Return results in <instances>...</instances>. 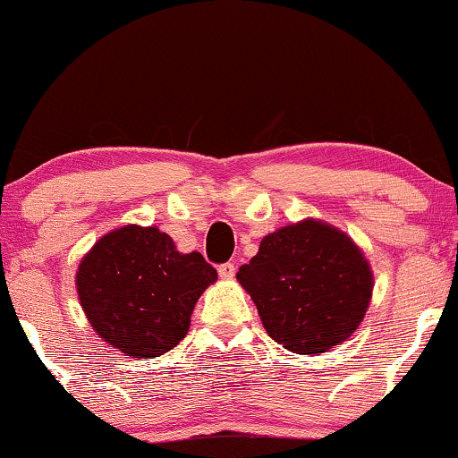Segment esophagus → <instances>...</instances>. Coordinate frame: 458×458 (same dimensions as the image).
Returning <instances> with one entry per match:
<instances>
[{"label":"esophagus","mask_w":458,"mask_h":458,"mask_svg":"<svg viewBox=\"0 0 458 458\" xmlns=\"http://www.w3.org/2000/svg\"><path fill=\"white\" fill-rule=\"evenodd\" d=\"M218 277H221V279H233L235 277V265H233V262H225V265H218Z\"/></svg>","instance_id":"1"}]
</instances>
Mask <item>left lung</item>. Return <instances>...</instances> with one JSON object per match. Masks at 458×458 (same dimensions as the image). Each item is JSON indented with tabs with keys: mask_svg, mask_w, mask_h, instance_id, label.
I'll use <instances>...</instances> for the list:
<instances>
[{
	"mask_svg": "<svg viewBox=\"0 0 458 458\" xmlns=\"http://www.w3.org/2000/svg\"><path fill=\"white\" fill-rule=\"evenodd\" d=\"M267 334L296 354L346 342L371 302L373 273L360 248L327 223L306 218L268 233L237 273Z\"/></svg>",
	"mask_w": 458,
	"mask_h": 458,
	"instance_id": "8db88e82",
	"label": "left lung"
}]
</instances>
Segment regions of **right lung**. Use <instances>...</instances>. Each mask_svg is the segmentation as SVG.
<instances>
[{
	"label": "right lung",
	"mask_w": 458,
	"mask_h": 458,
	"mask_svg": "<svg viewBox=\"0 0 458 458\" xmlns=\"http://www.w3.org/2000/svg\"><path fill=\"white\" fill-rule=\"evenodd\" d=\"M216 281L199 252L181 254L156 227L104 235L77 271L81 306L96 334L133 359L173 350L190 329L198 298Z\"/></svg>",
	"instance_id": "obj_1"
}]
</instances>
